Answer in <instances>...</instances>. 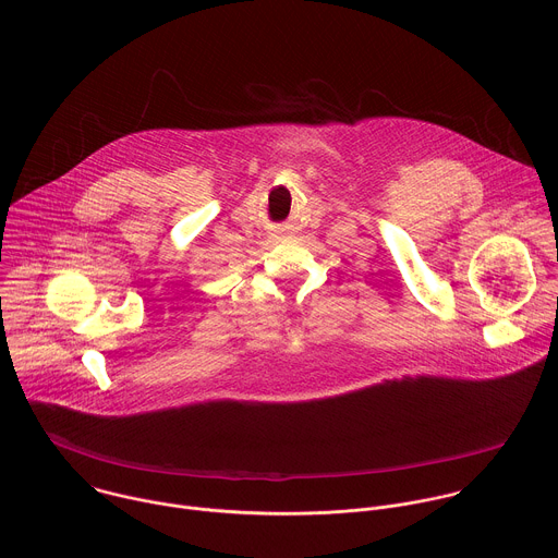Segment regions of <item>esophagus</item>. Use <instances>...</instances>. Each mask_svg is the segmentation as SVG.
Wrapping results in <instances>:
<instances>
[{
    "label": "esophagus",
    "mask_w": 558,
    "mask_h": 558,
    "mask_svg": "<svg viewBox=\"0 0 558 558\" xmlns=\"http://www.w3.org/2000/svg\"><path fill=\"white\" fill-rule=\"evenodd\" d=\"M271 238L278 243V241H284V238H291V227L289 225H278L271 229Z\"/></svg>",
    "instance_id": "obj_1"
}]
</instances>
